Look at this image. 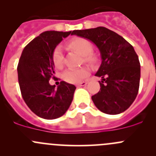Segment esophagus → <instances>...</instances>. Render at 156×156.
Masks as SVG:
<instances>
[{
  "mask_svg": "<svg viewBox=\"0 0 156 156\" xmlns=\"http://www.w3.org/2000/svg\"><path fill=\"white\" fill-rule=\"evenodd\" d=\"M86 84H87V82H85V81H83V82L81 83H79V84H77V87H83V86H86Z\"/></svg>",
  "mask_w": 156,
  "mask_h": 156,
  "instance_id": "1",
  "label": "esophagus"
}]
</instances>
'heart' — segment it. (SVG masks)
Wrapping results in <instances>:
<instances>
[{"instance_id": "1", "label": "heart", "mask_w": 156, "mask_h": 156, "mask_svg": "<svg viewBox=\"0 0 156 156\" xmlns=\"http://www.w3.org/2000/svg\"><path fill=\"white\" fill-rule=\"evenodd\" d=\"M68 46L72 50L78 52L81 55L84 56L85 62L93 63L96 61V56L92 53L93 45L89 41L81 37H77L73 39L68 44ZM63 54L59 47L55 48L53 53V62L55 66L58 69H61L63 66ZM89 73V69L87 66H82L76 69H69L66 70L62 74V78L66 81L69 83H78L84 79Z\"/></svg>"}]
</instances>
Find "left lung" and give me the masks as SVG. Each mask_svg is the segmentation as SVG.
Wrapping results in <instances>:
<instances>
[{
  "label": "left lung",
  "instance_id": "1",
  "mask_svg": "<svg viewBox=\"0 0 156 156\" xmlns=\"http://www.w3.org/2000/svg\"><path fill=\"white\" fill-rule=\"evenodd\" d=\"M71 34L88 39L100 52L102 63L95 75L102 78L100 90L91 97L95 106L108 115L125 112L136 99L140 79V64L133 46L105 27L74 30Z\"/></svg>",
  "mask_w": 156,
  "mask_h": 156
}]
</instances>
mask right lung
Masks as SVG:
<instances>
[{
	"label": "right lung",
	"instance_id": "right-lung-1",
	"mask_svg": "<svg viewBox=\"0 0 156 156\" xmlns=\"http://www.w3.org/2000/svg\"><path fill=\"white\" fill-rule=\"evenodd\" d=\"M72 31H47L33 39L23 50L17 72L22 97L35 115L44 119L61 117L73 100L75 87L61 81L56 88L49 81L54 77L53 53Z\"/></svg>",
	"mask_w": 156,
	"mask_h": 156
}]
</instances>
